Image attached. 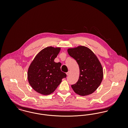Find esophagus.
Listing matches in <instances>:
<instances>
[{"mask_svg": "<svg viewBox=\"0 0 128 128\" xmlns=\"http://www.w3.org/2000/svg\"><path fill=\"white\" fill-rule=\"evenodd\" d=\"M66 74H67V75H70V71H68V72H67Z\"/></svg>", "mask_w": 128, "mask_h": 128, "instance_id": "34e87169", "label": "esophagus"}]
</instances>
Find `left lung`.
<instances>
[{
	"label": "left lung",
	"mask_w": 128,
	"mask_h": 128,
	"mask_svg": "<svg viewBox=\"0 0 128 128\" xmlns=\"http://www.w3.org/2000/svg\"><path fill=\"white\" fill-rule=\"evenodd\" d=\"M68 52L79 66V79L71 86L73 91L81 96L91 94L100 85L103 77L102 67L98 58L84 46L68 49Z\"/></svg>",
	"instance_id": "left-lung-1"
}]
</instances>
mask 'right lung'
I'll list each match as a JSON object with an SVG mask.
<instances>
[{
	"label": "right lung",
	"instance_id": "obj_1",
	"mask_svg": "<svg viewBox=\"0 0 128 128\" xmlns=\"http://www.w3.org/2000/svg\"><path fill=\"white\" fill-rule=\"evenodd\" d=\"M60 48L52 46L42 50L36 56L28 70V80L32 87L37 92L48 95L55 91L66 74L60 69V62L56 63L55 58Z\"/></svg>",
	"mask_w": 128,
	"mask_h": 128
}]
</instances>
